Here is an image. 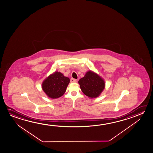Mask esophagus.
Masks as SVG:
<instances>
[{"label":"esophagus","instance_id":"34e87169","mask_svg":"<svg viewBox=\"0 0 153 153\" xmlns=\"http://www.w3.org/2000/svg\"><path fill=\"white\" fill-rule=\"evenodd\" d=\"M70 81L71 82H76L78 80L75 79H73V78H71V79Z\"/></svg>","mask_w":153,"mask_h":153}]
</instances>
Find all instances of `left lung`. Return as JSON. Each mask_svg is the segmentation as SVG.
<instances>
[{"instance_id": "8db88e82", "label": "left lung", "mask_w": 153, "mask_h": 153, "mask_svg": "<svg viewBox=\"0 0 153 153\" xmlns=\"http://www.w3.org/2000/svg\"><path fill=\"white\" fill-rule=\"evenodd\" d=\"M78 83L83 93L90 98L98 97L105 86L102 78L91 71H88L85 76L79 80Z\"/></svg>"}]
</instances>
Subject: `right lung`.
<instances>
[{"mask_svg":"<svg viewBox=\"0 0 153 153\" xmlns=\"http://www.w3.org/2000/svg\"><path fill=\"white\" fill-rule=\"evenodd\" d=\"M70 81V79L62 73L55 72L44 80L42 88L48 97L56 99L64 95Z\"/></svg>","mask_w":153,"mask_h":153,"instance_id":"add662e5","label":"right lung"}]
</instances>
